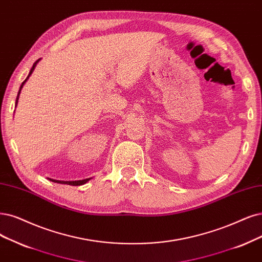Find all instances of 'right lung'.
<instances>
[{
  "label": "right lung",
  "instance_id": "right-lung-1",
  "mask_svg": "<svg viewBox=\"0 0 262 262\" xmlns=\"http://www.w3.org/2000/svg\"><path fill=\"white\" fill-rule=\"evenodd\" d=\"M40 61V59H37L34 63H33V66H32V68H31V70H30V73H29V75L27 76V79L21 83V86H20V89H19V92H18V95H17V98H16V105H17V102H18V98H19V94H20V91H21V89H23V86H24V84L26 83V81L29 79V76L31 75V73L33 72V70H34V68H35V66H36V63ZM91 178H87V179H84V180H76V181H61V180H54V179H50V180H52V181H54V182H57V183H63V185H70V186H81V185H84V183H86L87 181H89Z\"/></svg>",
  "mask_w": 262,
  "mask_h": 262
}]
</instances>
